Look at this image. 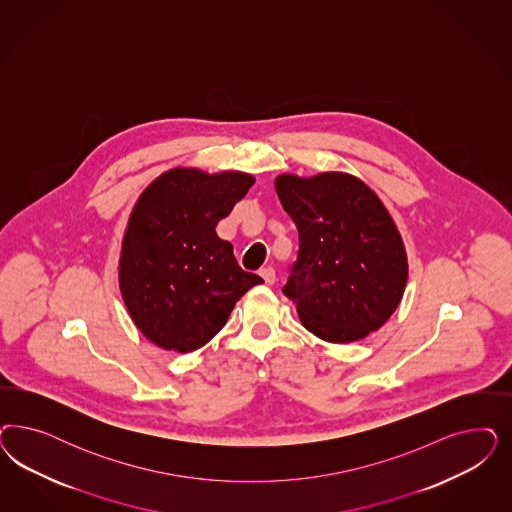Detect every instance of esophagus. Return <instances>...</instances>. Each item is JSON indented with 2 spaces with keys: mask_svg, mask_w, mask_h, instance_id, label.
Wrapping results in <instances>:
<instances>
[{
  "mask_svg": "<svg viewBox=\"0 0 512 512\" xmlns=\"http://www.w3.org/2000/svg\"><path fill=\"white\" fill-rule=\"evenodd\" d=\"M260 277H262L265 284H269V286H271V284H275V281H277V279H275V269H273V267H264V269L260 271Z\"/></svg>",
  "mask_w": 512,
  "mask_h": 512,
  "instance_id": "1",
  "label": "esophagus"
}]
</instances>
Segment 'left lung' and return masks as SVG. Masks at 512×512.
<instances>
[{"mask_svg":"<svg viewBox=\"0 0 512 512\" xmlns=\"http://www.w3.org/2000/svg\"><path fill=\"white\" fill-rule=\"evenodd\" d=\"M299 233L282 288L301 324L328 343H352L386 324L403 297L409 264L394 218L379 196L341 171L275 179Z\"/></svg>","mask_w":512,"mask_h":512,"instance_id":"1","label":"left lung"}]
</instances>
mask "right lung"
<instances>
[{"label":"right lung","mask_w":512,"mask_h":512,"mask_svg":"<svg viewBox=\"0 0 512 512\" xmlns=\"http://www.w3.org/2000/svg\"><path fill=\"white\" fill-rule=\"evenodd\" d=\"M254 177L175 167L143 190L122 239L118 284L133 324L156 347L192 352L228 322L262 277L243 271L216 224Z\"/></svg>","instance_id":"1"}]
</instances>
